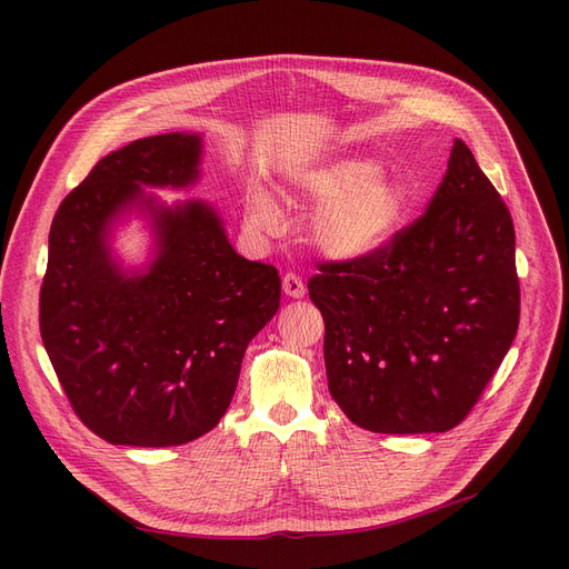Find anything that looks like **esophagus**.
Instances as JSON below:
<instances>
[{
  "label": "esophagus",
  "mask_w": 569,
  "mask_h": 569,
  "mask_svg": "<svg viewBox=\"0 0 569 569\" xmlns=\"http://www.w3.org/2000/svg\"><path fill=\"white\" fill-rule=\"evenodd\" d=\"M281 286H283V292L288 295V297H305V292H307V286H305V281L297 277V274H292V272H288L283 279H281Z\"/></svg>",
  "instance_id": "34e87169"
}]
</instances>
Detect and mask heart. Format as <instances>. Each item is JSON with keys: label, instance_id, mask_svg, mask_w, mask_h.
Masks as SVG:
<instances>
[{"label": "heart", "instance_id": "1", "mask_svg": "<svg viewBox=\"0 0 569 569\" xmlns=\"http://www.w3.org/2000/svg\"><path fill=\"white\" fill-rule=\"evenodd\" d=\"M295 196L316 207L309 234L335 260H362L390 247L403 230L412 193L376 159L339 157L295 177ZM247 219L260 232H279L283 212L272 193L251 196Z\"/></svg>", "mask_w": 569, "mask_h": 569}]
</instances>
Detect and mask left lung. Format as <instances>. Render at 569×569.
<instances>
[{
    "mask_svg": "<svg viewBox=\"0 0 569 569\" xmlns=\"http://www.w3.org/2000/svg\"><path fill=\"white\" fill-rule=\"evenodd\" d=\"M325 320L330 395L373 433H442L466 420L519 327L510 209L455 140L427 212L362 260L309 281Z\"/></svg>",
    "mask_w": 569,
    "mask_h": 569,
    "instance_id": "obj_1",
    "label": "left lung"
}]
</instances>
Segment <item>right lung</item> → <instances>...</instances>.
<instances>
[{
    "label": "right lung",
    "mask_w": 569,
    "mask_h": 569,
    "mask_svg": "<svg viewBox=\"0 0 569 569\" xmlns=\"http://www.w3.org/2000/svg\"><path fill=\"white\" fill-rule=\"evenodd\" d=\"M200 157L196 133L133 140L92 168L50 226L41 339L80 422L112 445L172 447L212 431L249 341L279 309V272L232 249L212 204L144 193L191 187ZM133 206L153 221L158 256L127 276L107 242Z\"/></svg>",
    "instance_id": "1"
}]
</instances>
